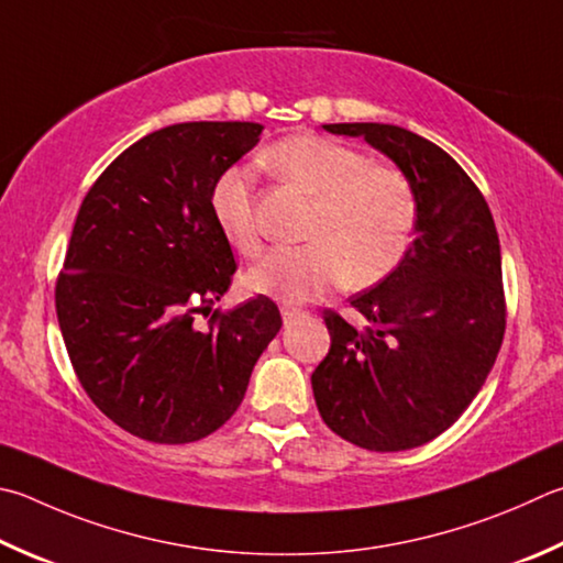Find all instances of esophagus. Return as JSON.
<instances>
[{"label":"esophagus","mask_w":563,"mask_h":563,"mask_svg":"<svg viewBox=\"0 0 563 563\" xmlns=\"http://www.w3.org/2000/svg\"><path fill=\"white\" fill-rule=\"evenodd\" d=\"M280 314H283V322L290 324V322L298 320V317H302V310L300 308H292V305H283Z\"/></svg>","instance_id":"obj_1"}]
</instances>
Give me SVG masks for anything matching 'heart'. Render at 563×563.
I'll use <instances>...</instances> for the list:
<instances>
[{
	"mask_svg": "<svg viewBox=\"0 0 563 563\" xmlns=\"http://www.w3.org/2000/svg\"><path fill=\"white\" fill-rule=\"evenodd\" d=\"M263 162L314 197L302 246L268 251L249 273V288L285 302H305L330 285L369 288L384 280L411 246L416 194L401 172L372 165L364 152L342 142L295 135L263 152ZM211 211L233 249H261L253 177L249 169L223 172L211 191Z\"/></svg>",
	"mask_w": 563,
	"mask_h": 563,
	"instance_id": "heart-1",
	"label": "heart"
}]
</instances>
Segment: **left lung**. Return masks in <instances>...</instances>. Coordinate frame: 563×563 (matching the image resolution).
<instances>
[{
  "label": "left lung",
  "mask_w": 563,
  "mask_h": 563,
  "mask_svg": "<svg viewBox=\"0 0 563 563\" xmlns=\"http://www.w3.org/2000/svg\"><path fill=\"white\" fill-rule=\"evenodd\" d=\"M364 137L416 194V241L374 288L352 295L369 327L324 310L330 352L312 372L332 431L366 451L418 448L451 428L483 388L503 346L507 308L493 213L465 169L411 130L334 122Z\"/></svg>",
  "instance_id": "1"
}]
</instances>
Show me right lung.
Masks as SVG:
<instances>
[{"label":"right lung","mask_w":563,"mask_h":563,"mask_svg":"<svg viewBox=\"0 0 563 563\" xmlns=\"http://www.w3.org/2000/svg\"><path fill=\"white\" fill-rule=\"evenodd\" d=\"M261 132L258 122L150 132L80 203L56 280L60 334L90 401L142 441L194 443L227 423L283 327L265 295L211 310L236 273L211 191Z\"/></svg>","instance_id":"1"}]
</instances>
